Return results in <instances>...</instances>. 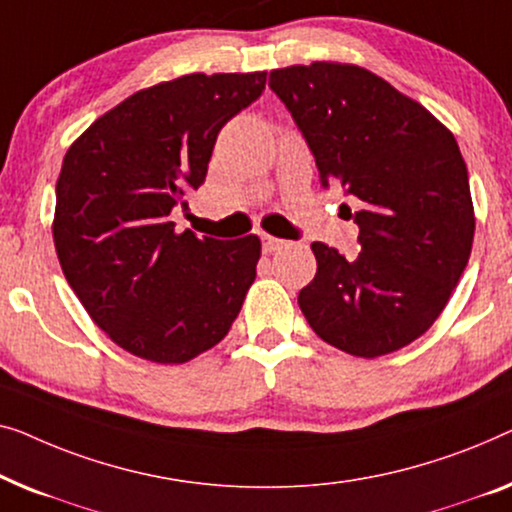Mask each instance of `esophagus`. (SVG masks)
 <instances>
[{"instance_id": "1", "label": "esophagus", "mask_w": 512, "mask_h": 512, "mask_svg": "<svg viewBox=\"0 0 512 512\" xmlns=\"http://www.w3.org/2000/svg\"><path fill=\"white\" fill-rule=\"evenodd\" d=\"M283 246H285L283 239H276V236H269V234L262 236V248H264V253H276V250H280Z\"/></svg>"}]
</instances>
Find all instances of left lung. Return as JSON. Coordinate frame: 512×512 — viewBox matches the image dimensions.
Here are the masks:
<instances>
[{
    "label": "left lung",
    "mask_w": 512,
    "mask_h": 512,
    "mask_svg": "<svg viewBox=\"0 0 512 512\" xmlns=\"http://www.w3.org/2000/svg\"><path fill=\"white\" fill-rule=\"evenodd\" d=\"M269 88L315 155L322 187L359 199V255L315 241L299 308L322 341L355 357L413 343L443 313L471 257L475 215L455 136L369 69H273ZM345 206V204H343Z\"/></svg>",
    "instance_id": "left-lung-1"
}]
</instances>
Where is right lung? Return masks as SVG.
<instances>
[{
	"label": "right lung",
	"instance_id": "1",
	"mask_svg": "<svg viewBox=\"0 0 512 512\" xmlns=\"http://www.w3.org/2000/svg\"><path fill=\"white\" fill-rule=\"evenodd\" d=\"M264 83V71L187 74L139 90L64 155L57 259L95 325L136 357L190 362L220 343L241 311L262 253L257 236L176 234L169 213L204 183L220 129Z\"/></svg>",
	"mask_w": 512,
	"mask_h": 512
}]
</instances>
